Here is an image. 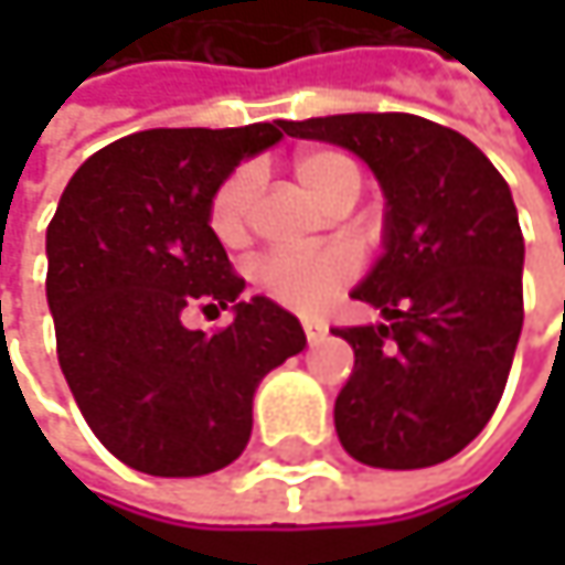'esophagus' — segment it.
I'll use <instances>...</instances> for the list:
<instances>
[{"mask_svg":"<svg viewBox=\"0 0 565 565\" xmlns=\"http://www.w3.org/2000/svg\"><path fill=\"white\" fill-rule=\"evenodd\" d=\"M327 323L323 320H313V317H303V337H307V343L313 347V343H320L323 337H327Z\"/></svg>","mask_w":565,"mask_h":565,"instance_id":"esophagus-1","label":"esophagus"}]
</instances>
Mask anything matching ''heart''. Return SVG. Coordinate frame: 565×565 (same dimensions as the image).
I'll list each match as a JSON object with an SVG mask.
<instances>
[{
  "instance_id": "heart-1",
  "label": "heart",
  "mask_w": 565,
  "mask_h": 565,
  "mask_svg": "<svg viewBox=\"0 0 565 565\" xmlns=\"http://www.w3.org/2000/svg\"><path fill=\"white\" fill-rule=\"evenodd\" d=\"M300 185L323 205H333L343 192L360 189V170L350 157L337 150H310L294 160ZM258 192V170L252 163L232 170L209 199V228L212 235L235 248L248 238V215ZM356 252L333 245L320 252H271L255 262L252 275L262 294L278 300L287 310L317 313L323 310L347 284L356 278Z\"/></svg>"
}]
</instances>
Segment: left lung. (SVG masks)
Returning a JSON list of instances; mask_svg holds the SVG:
<instances>
[{
	"mask_svg": "<svg viewBox=\"0 0 565 565\" xmlns=\"http://www.w3.org/2000/svg\"><path fill=\"white\" fill-rule=\"evenodd\" d=\"M356 153L386 192V252L353 290L386 320L333 327L353 353L340 445L370 468L448 461L491 422L523 327V235L510 185L458 130L415 114L287 120Z\"/></svg>",
	"mask_w": 565,
	"mask_h": 565,
	"instance_id": "1",
	"label": "left lung"
}]
</instances>
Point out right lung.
I'll use <instances>...</instances> for the list:
<instances>
[{
    "label": "right lung",
    "mask_w": 565,
    "mask_h": 565,
    "mask_svg": "<svg viewBox=\"0 0 565 565\" xmlns=\"http://www.w3.org/2000/svg\"><path fill=\"white\" fill-rule=\"evenodd\" d=\"M287 120L228 130H140L71 175L49 225V307L71 395L124 465L199 478L252 438L258 383L307 347L300 320L268 297L242 300L209 228V199ZM189 306H232L215 334L189 331Z\"/></svg>",
    "instance_id": "right-lung-1"
}]
</instances>
